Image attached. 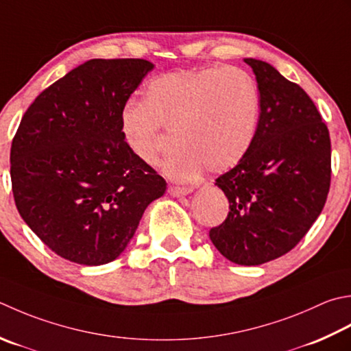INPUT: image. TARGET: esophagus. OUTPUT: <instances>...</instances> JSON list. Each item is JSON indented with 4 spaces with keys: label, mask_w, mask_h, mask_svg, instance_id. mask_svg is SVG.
<instances>
[{
    "label": "esophagus",
    "mask_w": 351,
    "mask_h": 351,
    "mask_svg": "<svg viewBox=\"0 0 351 351\" xmlns=\"http://www.w3.org/2000/svg\"><path fill=\"white\" fill-rule=\"evenodd\" d=\"M169 195L173 196V197H181V196H185V195H190L191 189H187V187H176V185H170L169 187Z\"/></svg>",
    "instance_id": "esophagus-1"
}]
</instances>
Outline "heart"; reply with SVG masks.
Masks as SVG:
<instances>
[{
    "label": "heart",
    "mask_w": 351,
    "mask_h": 351,
    "mask_svg": "<svg viewBox=\"0 0 351 351\" xmlns=\"http://www.w3.org/2000/svg\"><path fill=\"white\" fill-rule=\"evenodd\" d=\"M260 103L245 71L213 65L156 75L144 86V100H130L120 112V132L129 152L154 166L166 149V130L178 147L164 162L176 181H191L205 169L222 173L243 160L256 138Z\"/></svg>",
    "instance_id": "obj_1"
}]
</instances>
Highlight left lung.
<instances>
[{
	"instance_id": "8db88e82",
	"label": "left lung",
	"mask_w": 351,
	"mask_h": 351,
	"mask_svg": "<svg viewBox=\"0 0 351 351\" xmlns=\"http://www.w3.org/2000/svg\"><path fill=\"white\" fill-rule=\"evenodd\" d=\"M260 93L250 152L216 185L228 197L225 222L210 239L225 258L257 266L289 252L324 208L330 189V135L300 85L263 60L245 59Z\"/></svg>"
}]
</instances>
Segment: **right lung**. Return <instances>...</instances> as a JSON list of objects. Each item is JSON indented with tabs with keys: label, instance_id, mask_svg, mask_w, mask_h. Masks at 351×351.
Instances as JSON below:
<instances>
[{
	"label": "right lung",
	"instance_id": "obj_1",
	"mask_svg": "<svg viewBox=\"0 0 351 351\" xmlns=\"http://www.w3.org/2000/svg\"><path fill=\"white\" fill-rule=\"evenodd\" d=\"M152 70L144 59H91L44 89L19 123L10 149L16 208L70 262H112L166 191L120 132L121 109Z\"/></svg>",
	"mask_w": 351,
	"mask_h": 351
}]
</instances>
